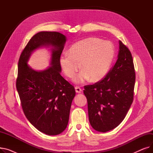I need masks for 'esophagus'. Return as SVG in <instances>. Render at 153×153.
<instances>
[{
    "label": "esophagus",
    "instance_id": "34e87169",
    "mask_svg": "<svg viewBox=\"0 0 153 153\" xmlns=\"http://www.w3.org/2000/svg\"><path fill=\"white\" fill-rule=\"evenodd\" d=\"M75 90H76V93H77V94H81L82 92V89L78 86H76L75 87Z\"/></svg>",
    "mask_w": 153,
    "mask_h": 153
}]
</instances>
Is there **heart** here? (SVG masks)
I'll return each mask as SVG.
<instances>
[{
  "label": "heart",
  "mask_w": 153,
  "mask_h": 153,
  "mask_svg": "<svg viewBox=\"0 0 153 153\" xmlns=\"http://www.w3.org/2000/svg\"><path fill=\"white\" fill-rule=\"evenodd\" d=\"M115 56L114 45L97 38H88L72 45L69 53L59 58V64L64 73L74 77L81 68L83 69L74 81L81 84L91 79L97 82L105 77L109 71Z\"/></svg>",
  "instance_id": "1"
}]
</instances>
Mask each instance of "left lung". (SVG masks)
Segmentation results:
<instances>
[{"label":"left lung","instance_id":"8db88e82","mask_svg":"<svg viewBox=\"0 0 153 153\" xmlns=\"http://www.w3.org/2000/svg\"><path fill=\"white\" fill-rule=\"evenodd\" d=\"M135 72L128 48L119 41L118 59L100 81L84 86L92 127L99 132L114 129L124 120L133 100Z\"/></svg>","mask_w":153,"mask_h":153}]
</instances>
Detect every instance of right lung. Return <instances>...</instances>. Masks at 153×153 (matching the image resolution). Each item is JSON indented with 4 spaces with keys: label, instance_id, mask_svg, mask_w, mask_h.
Returning <instances> with one entry per match:
<instances>
[{
    "label": "right lung",
    "instance_id": "1",
    "mask_svg": "<svg viewBox=\"0 0 153 153\" xmlns=\"http://www.w3.org/2000/svg\"><path fill=\"white\" fill-rule=\"evenodd\" d=\"M66 37L56 31H40L32 37L20 56L16 87L27 118L37 130L48 135H57L66 129L73 85L61 75L59 58ZM51 47V65L36 71L27 64L31 53L39 47Z\"/></svg>",
    "mask_w": 153,
    "mask_h": 153
}]
</instances>
